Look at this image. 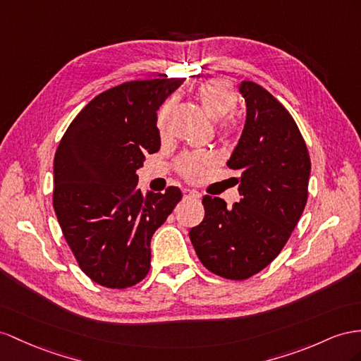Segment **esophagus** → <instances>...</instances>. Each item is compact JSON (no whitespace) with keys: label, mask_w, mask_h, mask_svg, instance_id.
<instances>
[{"label":"esophagus","mask_w":361,"mask_h":361,"mask_svg":"<svg viewBox=\"0 0 361 361\" xmlns=\"http://www.w3.org/2000/svg\"><path fill=\"white\" fill-rule=\"evenodd\" d=\"M183 197L184 198H200V193L197 190H193V189H184Z\"/></svg>","instance_id":"1"}]
</instances>
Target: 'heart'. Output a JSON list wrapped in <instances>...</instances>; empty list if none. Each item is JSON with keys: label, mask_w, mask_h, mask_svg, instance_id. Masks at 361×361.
Instances as JSON below:
<instances>
[{"label": "heart", "mask_w": 361, "mask_h": 361, "mask_svg": "<svg viewBox=\"0 0 361 361\" xmlns=\"http://www.w3.org/2000/svg\"><path fill=\"white\" fill-rule=\"evenodd\" d=\"M198 97L201 100L202 109L206 111L207 116L214 120L224 118L227 114L232 113L236 108L238 97L235 91L232 90L226 80L223 79H210L204 82L198 90ZM171 108V102L166 104L159 113V120L157 125L161 133L166 129V118H168V113ZM207 163V159L204 155H190L183 159L181 161V173L189 180L200 178L202 172H204V164Z\"/></svg>", "instance_id": "b5f03b06"}]
</instances>
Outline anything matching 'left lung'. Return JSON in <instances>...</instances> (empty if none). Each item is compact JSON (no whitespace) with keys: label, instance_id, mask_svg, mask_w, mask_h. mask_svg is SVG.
I'll return each instance as SVG.
<instances>
[{"label":"left lung","instance_id":"8db88e82","mask_svg":"<svg viewBox=\"0 0 361 361\" xmlns=\"http://www.w3.org/2000/svg\"><path fill=\"white\" fill-rule=\"evenodd\" d=\"M245 125L227 161L239 202L202 197L206 215L189 238L202 265L226 279L243 281L281 253L308 198L310 154L298 125L269 91L244 80Z\"/></svg>","mask_w":361,"mask_h":361}]
</instances>
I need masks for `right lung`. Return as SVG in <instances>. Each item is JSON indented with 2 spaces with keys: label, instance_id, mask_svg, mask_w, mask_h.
Here are the masks:
<instances>
[{
  "label": "right lung",
  "instance_id": "right-lung-1",
  "mask_svg": "<svg viewBox=\"0 0 361 361\" xmlns=\"http://www.w3.org/2000/svg\"><path fill=\"white\" fill-rule=\"evenodd\" d=\"M184 78L125 82L92 99L54 154L53 207L78 264L106 288H128L151 267V238L181 190L137 188L146 154L160 149L157 109Z\"/></svg>",
  "mask_w": 361,
  "mask_h": 361
}]
</instances>
